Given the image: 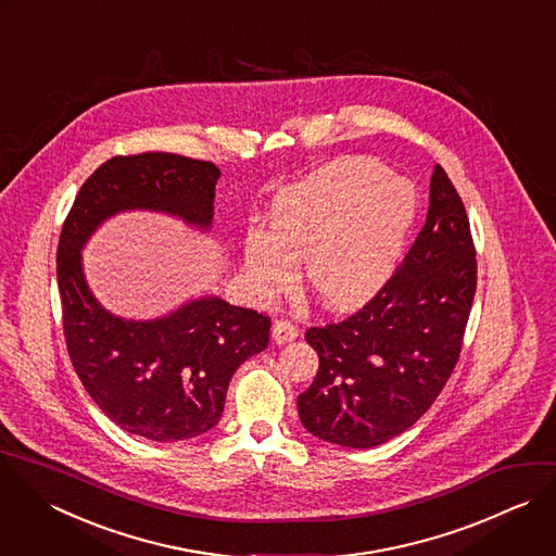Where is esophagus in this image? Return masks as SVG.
Instances as JSON below:
<instances>
[{
	"instance_id": "obj_1",
	"label": "esophagus",
	"mask_w": 556,
	"mask_h": 556,
	"mask_svg": "<svg viewBox=\"0 0 556 556\" xmlns=\"http://www.w3.org/2000/svg\"><path fill=\"white\" fill-rule=\"evenodd\" d=\"M271 337H274V341L278 345L289 343V341H293L298 337V326L293 321H289V319H276L274 328H271Z\"/></svg>"
}]
</instances>
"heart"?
Here are the masks:
<instances>
[{
	"instance_id": "b5f03b06",
	"label": "heart",
	"mask_w": 556,
	"mask_h": 556,
	"mask_svg": "<svg viewBox=\"0 0 556 556\" xmlns=\"http://www.w3.org/2000/svg\"><path fill=\"white\" fill-rule=\"evenodd\" d=\"M417 208L415 189L365 156H343L280 189L269 228L243 235V271L256 298L287 289L304 261L308 289L330 308L371 298L391 274Z\"/></svg>"
}]
</instances>
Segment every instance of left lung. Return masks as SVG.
<instances>
[{
	"label": "left lung",
	"instance_id": "obj_1",
	"mask_svg": "<svg viewBox=\"0 0 556 556\" xmlns=\"http://www.w3.org/2000/svg\"><path fill=\"white\" fill-rule=\"evenodd\" d=\"M473 293L469 219L434 165L426 224L395 274L348 319L306 330L319 369L298 395L304 428L345 447H374L410 428L454 371Z\"/></svg>",
	"mask_w": 556,
	"mask_h": 556
}]
</instances>
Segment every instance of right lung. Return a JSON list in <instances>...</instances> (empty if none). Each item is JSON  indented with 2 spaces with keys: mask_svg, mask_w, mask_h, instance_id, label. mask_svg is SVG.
Listing matches in <instances>:
<instances>
[{
  "mask_svg": "<svg viewBox=\"0 0 556 556\" xmlns=\"http://www.w3.org/2000/svg\"><path fill=\"white\" fill-rule=\"evenodd\" d=\"M219 176L213 163L180 154L115 156L83 185L59 241L56 274L74 369L109 419L159 443L193 439L222 419L230 378L267 348L271 319L213 295L150 321L117 317L91 293L83 248L124 211H159L208 230Z\"/></svg>",
  "mask_w": 556,
  "mask_h": 556,
  "instance_id": "add662e5",
  "label": "right lung"
}]
</instances>
